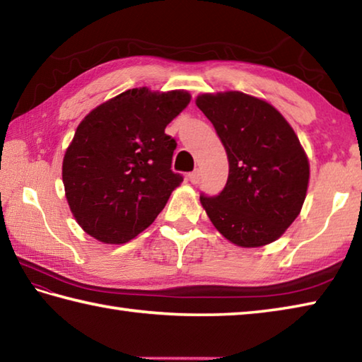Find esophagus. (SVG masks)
Returning <instances> with one entry per match:
<instances>
[{
	"instance_id": "esophagus-1",
	"label": "esophagus",
	"mask_w": 362,
	"mask_h": 362,
	"mask_svg": "<svg viewBox=\"0 0 362 362\" xmlns=\"http://www.w3.org/2000/svg\"><path fill=\"white\" fill-rule=\"evenodd\" d=\"M188 180L193 183V185H197V183H199V180H201V173H199V169H196V171H193L189 175H188Z\"/></svg>"
}]
</instances>
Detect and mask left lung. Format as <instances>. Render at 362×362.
I'll return each mask as SVG.
<instances>
[{"instance_id": "8db88e82", "label": "left lung", "mask_w": 362, "mask_h": 362, "mask_svg": "<svg viewBox=\"0 0 362 362\" xmlns=\"http://www.w3.org/2000/svg\"><path fill=\"white\" fill-rule=\"evenodd\" d=\"M196 105L229 158L224 189L201 196L205 214L240 247L276 242L300 215L309 185V160L292 125L272 103L240 90L205 92Z\"/></svg>"}]
</instances>
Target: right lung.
<instances>
[{"mask_svg":"<svg viewBox=\"0 0 362 362\" xmlns=\"http://www.w3.org/2000/svg\"><path fill=\"white\" fill-rule=\"evenodd\" d=\"M189 100L183 89L134 88L95 106L76 127L62 182L70 211L90 237L127 243L165 209L183 182L171 171L177 143L165 129Z\"/></svg>","mask_w":362,"mask_h":362,"instance_id":"1","label":"right lung"}]
</instances>
